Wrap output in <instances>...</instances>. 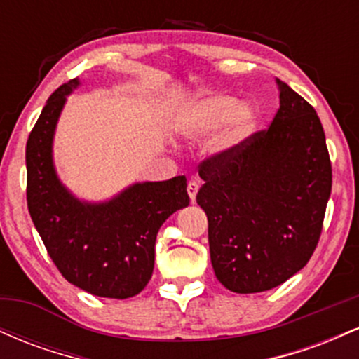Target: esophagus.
Segmentation results:
<instances>
[{"label": "esophagus", "mask_w": 359, "mask_h": 359, "mask_svg": "<svg viewBox=\"0 0 359 359\" xmlns=\"http://www.w3.org/2000/svg\"><path fill=\"white\" fill-rule=\"evenodd\" d=\"M197 191H199V182H197V180H189L187 192H189V197H191V203H194V201H196Z\"/></svg>", "instance_id": "obj_1"}]
</instances>
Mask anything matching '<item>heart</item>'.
I'll return each mask as SVG.
<instances>
[{"label":"heart","instance_id":"1","mask_svg":"<svg viewBox=\"0 0 359 359\" xmlns=\"http://www.w3.org/2000/svg\"><path fill=\"white\" fill-rule=\"evenodd\" d=\"M257 111L233 96H208L194 101L184 114V126L191 135H208L222 130V147H238L257 128Z\"/></svg>","mask_w":359,"mask_h":359}]
</instances>
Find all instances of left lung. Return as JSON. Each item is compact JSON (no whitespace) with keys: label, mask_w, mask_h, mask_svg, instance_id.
I'll list each match as a JSON object with an SVG mask.
<instances>
[{"label":"left lung","mask_w":359,"mask_h":359,"mask_svg":"<svg viewBox=\"0 0 359 359\" xmlns=\"http://www.w3.org/2000/svg\"><path fill=\"white\" fill-rule=\"evenodd\" d=\"M280 108L266 130L199 165L197 204L209 222L214 273L257 294L307 265L319 243L332 168L316 109L277 79Z\"/></svg>","instance_id":"left-lung-1"}]
</instances>
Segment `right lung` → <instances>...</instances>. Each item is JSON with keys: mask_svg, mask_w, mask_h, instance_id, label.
Wrapping results in <instances>:
<instances>
[{"mask_svg": "<svg viewBox=\"0 0 359 359\" xmlns=\"http://www.w3.org/2000/svg\"><path fill=\"white\" fill-rule=\"evenodd\" d=\"M79 79L48 97L27 142V203L52 262L72 285L108 299L140 294L151 278L160 226L189 205L185 175L133 184L106 203L74 197L57 177L52 143Z\"/></svg>", "mask_w": 359, "mask_h": 359, "instance_id": "add662e5", "label": "right lung"}]
</instances>
